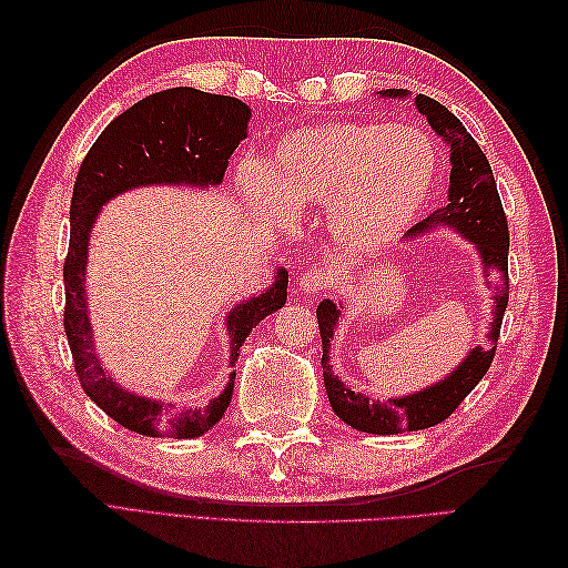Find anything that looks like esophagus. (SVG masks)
I'll return each instance as SVG.
<instances>
[{
	"label": "esophagus",
	"mask_w": 568,
	"mask_h": 568,
	"mask_svg": "<svg viewBox=\"0 0 568 568\" xmlns=\"http://www.w3.org/2000/svg\"><path fill=\"white\" fill-rule=\"evenodd\" d=\"M329 283H332L329 273H324L320 268H307V271H303V273L297 275V287L303 293H310V295L322 293Z\"/></svg>",
	"instance_id": "34e87169"
}]
</instances>
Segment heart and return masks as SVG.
Masks as SVG:
<instances>
[{
  "label": "heart",
  "mask_w": 568,
  "mask_h": 568,
  "mask_svg": "<svg viewBox=\"0 0 568 568\" xmlns=\"http://www.w3.org/2000/svg\"><path fill=\"white\" fill-rule=\"evenodd\" d=\"M434 171L437 153L419 129L334 122L283 136L265 165L241 168V185L283 222L295 207L327 204L336 241L364 253L413 220Z\"/></svg>",
  "instance_id": "obj_1"
}]
</instances>
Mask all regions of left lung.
Returning a JSON list of instances; mask_svg holds the SVG:
<instances>
[{
  "label": "left lung",
  "instance_id": "obj_1",
  "mask_svg": "<svg viewBox=\"0 0 568 568\" xmlns=\"http://www.w3.org/2000/svg\"><path fill=\"white\" fill-rule=\"evenodd\" d=\"M378 94L381 98H407L409 92L383 90ZM415 106L427 119L429 126L437 131V136L449 146L452 175L449 195H446L444 207L434 210L427 220L415 224L407 232V236H419L434 226L456 229L458 234L476 246L480 261H484L496 305H493V322L488 327L490 332L486 346H476L474 352H468V356L449 376L429 385V388L417 390L413 395L390 397V400L381 403L368 400L364 393H354L348 385H344V381H339L332 373L329 346L336 324H339L342 317V307L334 305L332 300H322L317 305V322L322 336V376L324 388H327L329 395V405L336 417L344 419L348 427L368 434L417 432L439 425V422L449 417L490 368L493 356H496L505 307H508L510 234L496 187V178H493L486 153L480 151L466 126L437 100L427 98V94H417Z\"/></svg>",
  "mask_w": 568,
  "mask_h": 568
}]
</instances>
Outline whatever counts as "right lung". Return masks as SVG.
<instances>
[{
	"instance_id": "1",
	"label": "right lung",
	"mask_w": 568,
	"mask_h": 568,
	"mask_svg": "<svg viewBox=\"0 0 568 568\" xmlns=\"http://www.w3.org/2000/svg\"><path fill=\"white\" fill-rule=\"evenodd\" d=\"M251 110L236 98L195 88L149 94L106 126L84 155L70 200V246L63 265L65 334L82 390L102 413L143 437L195 439L222 419L234 393L236 371L207 407H165L146 395L126 390L100 364L90 327L84 271L88 244L98 212L126 190L149 185H220L239 141L246 139ZM287 271L277 268L275 283L229 310V366H236L241 344L261 320L285 305Z\"/></svg>"
}]
</instances>
